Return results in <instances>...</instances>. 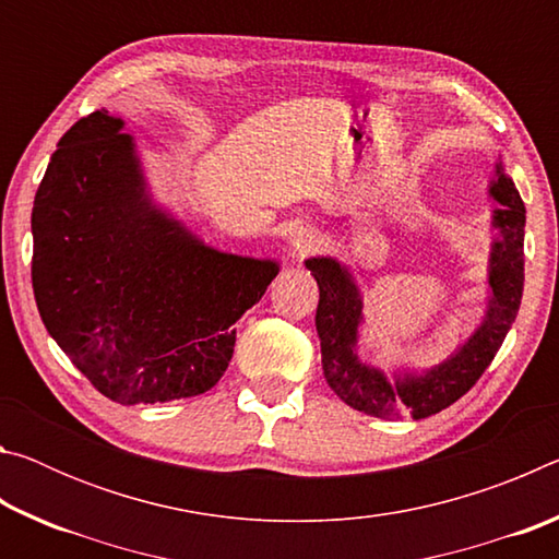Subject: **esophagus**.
<instances>
[{"label": "esophagus", "instance_id": "34e87169", "mask_svg": "<svg viewBox=\"0 0 559 559\" xmlns=\"http://www.w3.org/2000/svg\"><path fill=\"white\" fill-rule=\"evenodd\" d=\"M293 249H296L298 257H308L310 251H316L320 246V236L316 229H310V226H298L296 231H293Z\"/></svg>", "mask_w": 559, "mask_h": 559}]
</instances>
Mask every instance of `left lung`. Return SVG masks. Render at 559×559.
<instances>
[{
	"mask_svg": "<svg viewBox=\"0 0 559 559\" xmlns=\"http://www.w3.org/2000/svg\"><path fill=\"white\" fill-rule=\"evenodd\" d=\"M496 175L498 179L490 185V197L500 204L493 212V226L500 236L490 251L486 318L447 362L427 372L396 374V380L390 382L384 372L359 362L355 345L357 328L362 323V296L353 273L340 266L335 259L306 261L320 288L316 328L325 380L330 390L353 409L390 416V419H402L409 414L414 419H424L461 400L493 362L510 325L515 323L525 281V204L513 179L503 173V165H496Z\"/></svg>",
	"mask_w": 559,
	"mask_h": 559,
	"instance_id": "1",
	"label": "left lung"
}]
</instances>
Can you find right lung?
I'll return each instance as SVG.
<instances>
[{
    "mask_svg": "<svg viewBox=\"0 0 559 559\" xmlns=\"http://www.w3.org/2000/svg\"><path fill=\"white\" fill-rule=\"evenodd\" d=\"M122 120L96 110L59 140L36 189L32 286L49 335L118 404L204 394L276 261L222 253L153 204Z\"/></svg>",
    "mask_w": 559,
    "mask_h": 559,
    "instance_id": "add662e5",
    "label": "right lung"
}]
</instances>
